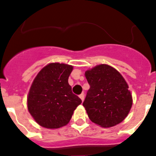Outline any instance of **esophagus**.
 Listing matches in <instances>:
<instances>
[{
    "label": "esophagus",
    "instance_id": "34e87169",
    "mask_svg": "<svg viewBox=\"0 0 156 156\" xmlns=\"http://www.w3.org/2000/svg\"><path fill=\"white\" fill-rule=\"evenodd\" d=\"M79 97H80V99H81V100H82V102L84 101V93H82V94H80Z\"/></svg>",
    "mask_w": 156,
    "mask_h": 156
}]
</instances>
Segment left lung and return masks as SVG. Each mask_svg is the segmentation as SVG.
Masks as SVG:
<instances>
[{
    "label": "left lung",
    "instance_id": "obj_1",
    "mask_svg": "<svg viewBox=\"0 0 156 156\" xmlns=\"http://www.w3.org/2000/svg\"><path fill=\"white\" fill-rule=\"evenodd\" d=\"M90 85L83 106L91 122L103 127L121 123L132 106V96L122 75L101 64L85 72Z\"/></svg>",
    "mask_w": 156,
    "mask_h": 156
}]
</instances>
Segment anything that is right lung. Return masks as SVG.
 Segmentation results:
<instances>
[{
  "label": "right lung",
  "mask_w": 156,
  "mask_h": 156,
  "mask_svg": "<svg viewBox=\"0 0 156 156\" xmlns=\"http://www.w3.org/2000/svg\"><path fill=\"white\" fill-rule=\"evenodd\" d=\"M73 67L50 63L39 72L28 95V109L35 122L49 129L69 123L81 100L74 94L68 79Z\"/></svg>",
  "instance_id": "add662e5"
}]
</instances>
